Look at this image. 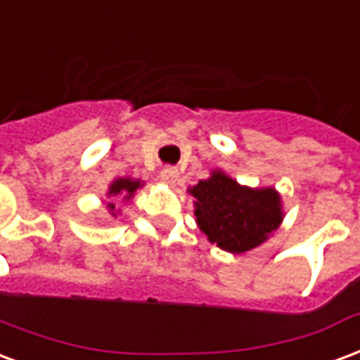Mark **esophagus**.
Instances as JSON below:
<instances>
[{"mask_svg":"<svg viewBox=\"0 0 360 360\" xmlns=\"http://www.w3.org/2000/svg\"><path fill=\"white\" fill-rule=\"evenodd\" d=\"M160 179L164 181L166 185H175V181L179 179V172H177V167H172V166L164 167V169L160 172Z\"/></svg>","mask_w":360,"mask_h":360,"instance_id":"34e87169","label":"esophagus"}]
</instances>
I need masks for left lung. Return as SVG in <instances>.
<instances>
[{
	"mask_svg": "<svg viewBox=\"0 0 360 360\" xmlns=\"http://www.w3.org/2000/svg\"><path fill=\"white\" fill-rule=\"evenodd\" d=\"M188 194L194 196L196 225L207 240L231 254H244L269 240L284 219L276 188L246 187L223 169L188 187Z\"/></svg>",
	"mask_w": 360,
	"mask_h": 360,
	"instance_id": "8db88e82",
	"label": "left lung"
}]
</instances>
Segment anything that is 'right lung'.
I'll return each mask as SVG.
<instances>
[{"mask_svg": "<svg viewBox=\"0 0 360 360\" xmlns=\"http://www.w3.org/2000/svg\"><path fill=\"white\" fill-rule=\"evenodd\" d=\"M145 183L141 179H133V177H116V179L110 183V187L106 191V196L112 198V202H108V214L116 217L118 210H116V204L114 200H122V202H129L135 196V193L143 187Z\"/></svg>", "mask_w": 360, "mask_h": 360, "instance_id": "right-lung-1", "label": "right lung"}]
</instances>
